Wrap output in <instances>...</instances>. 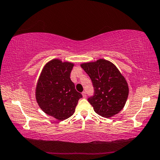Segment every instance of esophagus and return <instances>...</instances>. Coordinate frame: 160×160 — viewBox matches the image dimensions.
Segmentation results:
<instances>
[{"instance_id":"1","label":"esophagus","mask_w":160,"mask_h":160,"mask_svg":"<svg viewBox=\"0 0 160 160\" xmlns=\"http://www.w3.org/2000/svg\"><path fill=\"white\" fill-rule=\"evenodd\" d=\"M82 96H83V98H86V93L85 91H83V92H82Z\"/></svg>"}]
</instances>
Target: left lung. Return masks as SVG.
<instances>
[{
  "instance_id": "8db88e82",
  "label": "left lung",
  "mask_w": 160,
  "mask_h": 160,
  "mask_svg": "<svg viewBox=\"0 0 160 160\" xmlns=\"http://www.w3.org/2000/svg\"><path fill=\"white\" fill-rule=\"evenodd\" d=\"M80 65L92 81L94 96L88 101L94 111L107 118L118 113L126 103L129 88L116 65L103 59Z\"/></svg>"
}]
</instances>
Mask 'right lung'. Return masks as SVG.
<instances>
[{
    "instance_id": "add662e5",
    "label": "right lung",
    "mask_w": 160,
    "mask_h": 160,
    "mask_svg": "<svg viewBox=\"0 0 160 160\" xmlns=\"http://www.w3.org/2000/svg\"><path fill=\"white\" fill-rule=\"evenodd\" d=\"M74 65L70 62L52 59L44 66L37 82L35 98L38 106L58 120L72 116L82 97L70 78Z\"/></svg>"
}]
</instances>
